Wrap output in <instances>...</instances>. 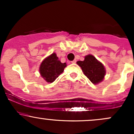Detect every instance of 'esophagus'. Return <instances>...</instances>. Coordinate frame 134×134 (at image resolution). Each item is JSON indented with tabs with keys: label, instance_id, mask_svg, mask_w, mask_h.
<instances>
[{
	"label": "esophagus",
	"instance_id": "obj_1",
	"mask_svg": "<svg viewBox=\"0 0 134 134\" xmlns=\"http://www.w3.org/2000/svg\"><path fill=\"white\" fill-rule=\"evenodd\" d=\"M71 62H72V63H73V64H76V59L74 60H73V61H72Z\"/></svg>",
	"mask_w": 134,
	"mask_h": 134
}]
</instances>
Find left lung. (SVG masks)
<instances>
[{"label": "left lung", "instance_id": "left-lung-1", "mask_svg": "<svg viewBox=\"0 0 134 134\" xmlns=\"http://www.w3.org/2000/svg\"><path fill=\"white\" fill-rule=\"evenodd\" d=\"M77 65L82 69L84 75L94 84H98L103 81L106 75V70L103 64L93 55L85 56L83 61H77Z\"/></svg>", "mask_w": 134, "mask_h": 134}]
</instances>
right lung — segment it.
Returning a JSON list of instances; mask_svg holds the SVG:
<instances>
[{
	"mask_svg": "<svg viewBox=\"0 0 134 134\" xmlns=\"http://www.w3.org/2000/svg\"><path fill=\"white\" fill-rule=\"evenodd\" d=\"M66 67L67 64L61 62L56 53H53L42 61L39 72L46 82L52 83L64 72Z\"/></svg>",
	"mask_w": 134,
	"mask_h": 134,
	"instance_id": "1",
	"label": "right lung"
}]
</instances>
